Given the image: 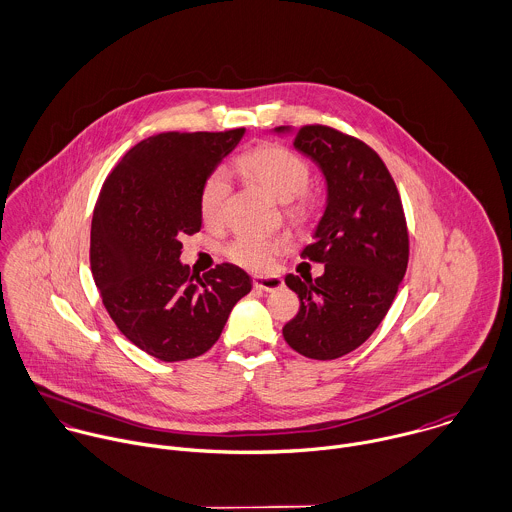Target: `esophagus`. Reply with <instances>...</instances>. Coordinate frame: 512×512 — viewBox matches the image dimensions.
<instances>
[{
	"instance_id": "1",
	"label": "esophagus",
	"mask_w": 512,
	"mask_h": 512,
	"mask_svg": "<svg viewBox=\"0 0 512 512\" xmlns=\"http://www.w3.org/2000/svg\"><path fill=\"white\" fill-rule=\"evenodd\" d=\"M254 288L264 292H274L284 286V280L280 276H254Z\"/></svg>"
}]
</instances>
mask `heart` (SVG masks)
<instances>
[{
  "instance_id": "obj_1",
  "label": "heart",
  "mask_w": 512,
  "mask_h": 512,
  "mask_svg": "<svg viewBox=\"0 0 512 512\" xmlns=\"http://www.w3.org/2000/svg\"><path fill=\"white\" fill-rule=\"evenodd\" d=\"M234 163L240 171L270 190L280 202H286V214L290 218L306 220L314 212L316 196L306 188L310 180V167L294 151L280 145H260L238 155ZM228 190L230 182L226 172L218 169L208 174L200 190V214L204 220H218ZM284 246V238L238 234L226 246V256L242 268L264 270Z\"/></svg>"
}]
</instances>
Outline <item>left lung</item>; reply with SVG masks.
Returning <instances> with one entry per match:
<instances>
[{"label":"left lung","mask_w":512,"mask_h":512,"mask_svg":"<svg viewBox=\"0 0 512 512\" xmlns=\"http://www.w3.org/2000/svg\"><path fill=\"white\" fill-rule=\"evenodd\" d=\"M294 147L320 167L328 184L324 216L302 252L324 264V274L286 276L300 312L282 334L310 359H338L367 340L389 312L407 270V222L391 174L363 141L306 125Z\"/></svg>","instance_id":"8db88e82"}]
</instances>
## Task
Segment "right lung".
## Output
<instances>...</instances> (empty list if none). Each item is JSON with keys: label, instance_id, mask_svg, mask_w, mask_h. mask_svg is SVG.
<instances>
[{"label": "right lung", "instance_id": "right-lung-1", "mask_svg": "<svg viewBox=\"0 0 512 512\" xmlns=\"http://www.w3.org/2000/svg\"><path fill=\"white\" fill-rule=\"evenodd\" d=\"M242 137L244 129L149 137L101 188L91 222L93 280L121 334L161 361L208 351L252 290L234 264L198 278L180 262V238L202 226V184Z\"/></svg>", "mask_w": 512, "mask_h": 512}]
</instances>
